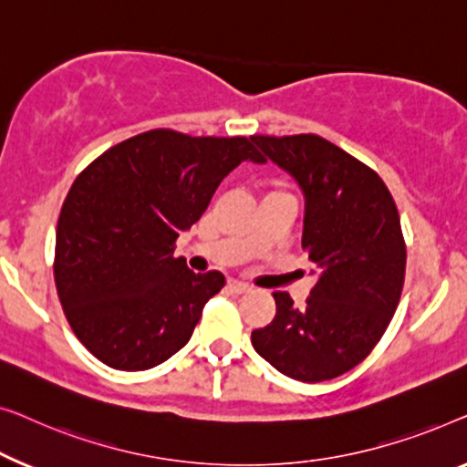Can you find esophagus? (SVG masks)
<instances>
[{
  "label": "esophagus",
  "mask_w": 467,
  "mask_h": 467,
  "mask_svg": "<svg viewBox=\"0 0 467 467\" xmlns=\"http://www.w3.org/2000/svg\"><path fill=\"white\" fill-rule=\"evenodd\" d=\"M228 290H231L233 294H247L252 287H249L247 284H243V281H236V279H231L228 281Z\"/></svg>",
  "instance_id": "obj_1"
}]
</instances>
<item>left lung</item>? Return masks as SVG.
Segmentation results:
<instances>
[{
    "label": "left lung",
    "mask_w": 467,
    "mask_h": 467,
    "mask_svg": "<svg viewBox=\"0 0 467 467\" xmlns=\"http://www.w3.org/2000/svg\"><path fill=\"white\" fill-rule=\"evenodd\" d=\"M252 141L298 183L302 249L317 277L296 306L275 294L277 315L252 332L258 356L302 383L337 379L374 349L396 313L406 249L389 190L372 169L319 135Z\"/></svg>",
    "instance_id": "8db88e82"
}]
</instances>
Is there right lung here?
Wrapping results in <instances>:
<instances>
[{
  "instance_id": "add662e5",
  "label": "right lung",
  "mask_w": 467,
  "mask_h": 467,
  "mask_svg": "<svg viewBox=\"0 0 467 467\" xmlns=\"http://www.w3.org/2000/svg\"><path fill=\"white\" fill-rule=\"evenodd\" d=\"M243 161L245 137L156 129L118 143L76 177L57 224L55 281L80 343L116 370H148L182 349L226 279L194 273L173 243Z\"/></svg>"
}]
</instances>
